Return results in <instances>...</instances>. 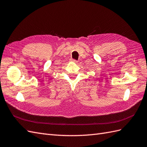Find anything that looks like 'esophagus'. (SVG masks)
Segmentation results:
<instances>
[{"instance_id":"esophagus-1","label":"esophagus","mask_w":147,"mask_h":147,"mask_svg":"<svg viewBox=\"0 0 147 147\" xmlns=\"http://www.w3.org/2000/svg\"><path fill=\"white\" fill-rule=\"evenodd\" d=\"M71 61H73V62H74L75 63H78V61H76V60H75V59H72V60H71Z\"/></svg>"}]
</instances>
